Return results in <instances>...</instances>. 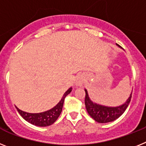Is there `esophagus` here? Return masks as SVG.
Instances as JSON below:
<instances>
[{
  "mask_svg": "<svg viewBox=\"0 0 146 146\" xmlns=\"http://www.w3.org/2000/svg\"><path fill=\"white\" fill-rule=\"evenodd\" d=\"M84 77L82 76V75H78V76H77L76 79V85L81 87L84 84Z\"/></svg>",
  "mask_w": 146,
  "mask_h": 146,
  "instance_id": "obj_1",
  "label": "esophagus"
}]
</instances>
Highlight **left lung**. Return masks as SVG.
<instances>
[{
  "label": "left lung",
  "mask_w": 146,
  "mask_h": 146,
  "mask_svg": "<svg viewBox=\"0 0 146 146\" xmlns=\"http://www.w3.org/2000/svg\"><path fill=\"white\" fill-rule=\"evenodd\" d=\"M84 90H85L86 94L84 103H85L87 112L92 119H94L98 123H101L111 122L121 116L129 106L131 101V95H132V92H131L129 98L126 100L123 104L119 106H115V107H110V106H102V105L93 103L89 98L87 90L85 89Z\"/></svg>",
  "instance_id": "left-lung-1"
}]
</instances>
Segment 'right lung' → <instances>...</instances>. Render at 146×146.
I'll return each mask as SVG.
<instances>
[{"mask_svg":"<svg viewBox=\"0 0 146 146\" xmlns=\"http://www.w3.org/2000/svg\"><path fill=\"white\" fill-rule=\"evenodd\" d=\"M71 91L72 88L70 87L64 92L62 99L54 107L50 109V110L43 111V112H40V113H29V112H26V111L19 110L17 106H16V108H17V111L20 113V115L27 122L33 124L35 126H41V127L50 126L55 122L56 120H57V118L60 115L62 110L64 98Z\"/></svg>","mask_w":146,"mask_h":146,"instance_id":"right-lung-1","label":"right lung"}]
</instances>
